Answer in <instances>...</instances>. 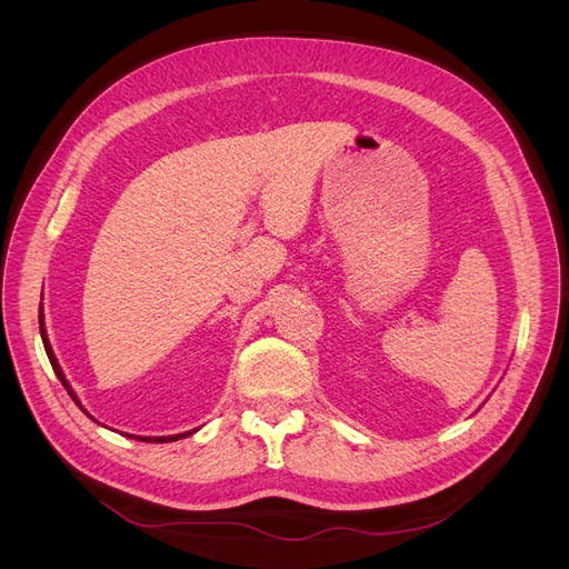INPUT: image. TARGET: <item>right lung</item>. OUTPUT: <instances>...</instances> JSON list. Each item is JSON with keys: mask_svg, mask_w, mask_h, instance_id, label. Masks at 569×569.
<instances>
[{"mask_svg": "<svg viewBox=\"0 0 569 569\" xmlns=\"http://www.w3.org/2000/svg\"><path fill=\"white\" fill-rule=\"evenodd\" d=\"M40 335H42V343H44V351H47V358H49V363H51V368H54V372H57V377L61 380V385L66 387V391L71 393V399L80 406V401H78V396H76V391L71 389V385H68V380H66V375H63V370H61V366H59V360H57V356H54V351H51V343H49V339H47V330H44V318H42V306H40ZM82 408V406H80ZM192 432H184V435H173V437H140L142 441H157V443H163V441H178V439H182V437H189Z\"/></svg>", "mask_w": 569, "mask_h": 569, "instance_id": "1", "label": "right lung"}]
</instances>
